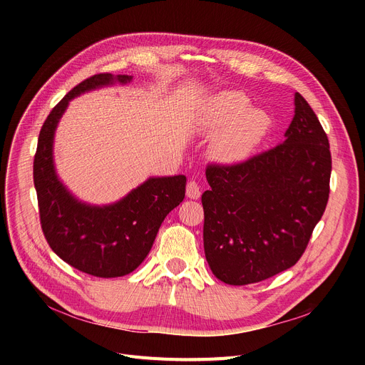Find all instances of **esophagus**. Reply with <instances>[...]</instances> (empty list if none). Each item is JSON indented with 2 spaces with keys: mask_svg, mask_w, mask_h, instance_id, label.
Returning <instances> with one entry per match:
<instances>
[{
  "mask_svg": "<svg viewBox=\"0 0 365 365\" xmlns=\"http://www.w3.org/2000/svg\"><path fill=\"white\" fill-rule=\"evenodd\" d=\"M186 195L192 200H198L201 195V189L195 180H190L186 185Z\"/></svg>",
  "mask_w": 365,
  "mask_h": 365,
  "instance_id": "esophagus-1",
  "label": "esophagus"
}]
</instances>
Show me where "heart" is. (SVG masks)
I'll use <instances>...</instances> for the list:
<instances>
[{
  "mask_svg": "<svg viewBox=\"0 0 365 365\" xmlns=\"http://www.w3.org/2000/svg\"><path fill=\"white\" fill-rule=\"evenodd\" d=\"M248 101L240 91H227L216 98L207 113L205 128L216 133L215 155L223 163L248 158L271 128V118L259 108H247Z\"/></svg>",
  "mask_w": 365,
  "mask_h": 365,
  "instance_id": "b5f03b06",
  "label": "heart"
}]
</instances>
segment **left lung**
<instances>
[{
  "mask_svg": "<svg viewBox=\"0 0 365 365\" xmlns=\"http://www.w3.org/2000/svg\"><path fill=\"white\" fill-rule=\"evenodd\" d=\"M285 140L242 163L208 164L204 252L220 281L247 285L289 269L304 253L330 194L329 138L302 94Z\"/></svg>",
  "mask_w": 365,
  "mask_h": 365,
  "instance_id": "8db88e82",
  "label": "left lung"
}]
</instances>
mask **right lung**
Returning <instances> with one entry per match:
<instances>
[{"label": "right lung", "mask_w": 365, "mask_h": 365, "mask_svg": "<svg viewBox=\"0 0 365 365\" xmlns=\"http://www.w3.org/2000/svg\"><path fill=\"white\" fill-rule=\"evenodd\" d=\"M131 76L98 73L75 86L44 121L34 158V185L43 234L51 250L84 274L115 278L133 272L145 260L165 216L185 198L186 178H150L110 205H88L73 198L57 179L53 138L75 96Z\"/></svg>", "instance_id": "add662e5"}]
</instances>
